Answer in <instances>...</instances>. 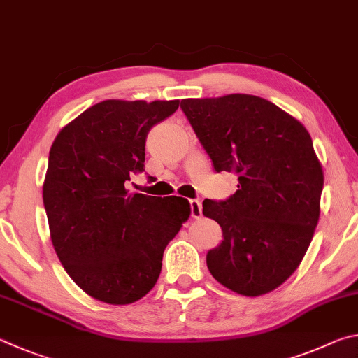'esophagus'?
<instances>
[{"label":"esophagus","instance_id":"esophagus-1","mask_svg":"<svg viewBox=\"0 0 358 358\" xmlns=\"http://www.w3.org/2000/svg\"><path fill=\"white\" fill-rule=\"evenodd\" d=\"M190 209H192V217L199 218L203 214V206L199 203V199H190Z\"/></svg>","mask_w":358,"mask_h":358}]
</instances>
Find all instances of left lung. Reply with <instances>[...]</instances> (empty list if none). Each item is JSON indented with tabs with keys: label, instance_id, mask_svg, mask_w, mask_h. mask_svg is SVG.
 <instances>
[{
	"label": "left lung",
	"instance_id": "8db88e82",
	"mask_svg": "<svg viewBox=\"0 0 358 358\" xmlns=\"http://www.w3.org/2000/svg\"><path fill=\"white\" fill-rule=\"evenodd\" d=\"M180 108L215 171L239 180L227 201L203 203L223 231L206 258L209 272L241 296L277 289L302 262L321 215L324 171L308 130L250 94L184 99Z\"/></svg>",
	"mask_w": 358,
	"mask_h": 358
}]
</instances>
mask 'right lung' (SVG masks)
<instances>
[{"label":"right lung","instance_id":"add662e5","mask_svg":"<svg viewBox=\"0 0 358 358\" xmlns=\"http://www.w3.org/2000/svg\"><path fill=\"white\" fill-rule=\"evenodd\" d=\"M179 100H103L59 130L48 155L42 198L50 239L75 285L110 305L146 296L162 271L168 242L192 214L180 196L129 192L144 171L152 125Z\"/></svg>","mask_w":358,"mask_h":358}]
</instances>
